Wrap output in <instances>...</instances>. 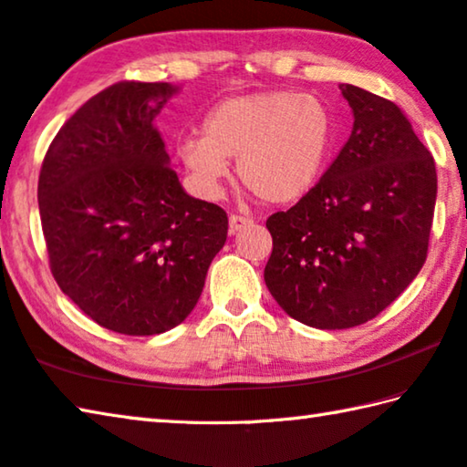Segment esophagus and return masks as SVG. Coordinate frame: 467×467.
Here are the masks:
<instances>
[{
  "instance_id": "esophagus-1",
  "label": "esophagus",
  "mask_w": 467,
  "mask_h": 467,
  "mask_svg": "<svg viewBox=\"0 0 467 467\" xmlns=\"http://www.w3.org/2000/svg\"><path fill=\"white\" fill-rule=\"evenodd\" d=\"M249 224H253V220L247 218V216H231V218H228V231H231V234L241 233L243 228H247Z\"/></svg>"
}]
</instances>
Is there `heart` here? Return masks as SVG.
Instances as JSON below:
<instances>
[{
    "mask_svg": "<svg viewBox=\"0 0 467 467\" xmlns=\"http://www.w3.org/2000/svg\"><path fill=\"white\" fill-rule=\"evenodd\" d=\"M329 107L313 94L265 90L231 97L210 110L202 136L179 140L177 156L193 183L218 193L228 172L264 203H292L317 185L334 146Z\"/></svg>",
    "mask_w": 467,
    "mask_h": 467,
    "instance_id": "obj_1",
    "label": "heart"
}]
</instances>
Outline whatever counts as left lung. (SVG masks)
<instances>
[{
	"instance_id": "left-lung-1",
	"label": "left lung",
	"mask_w": 467,
	"mask_h": 467,
	"mask_svg": "<svg viewBox=\"0 0 467 467\" xmlns=\"http://www.w3.org/2000/svg\"><path fill=\"white\" fill-rule=\"evenodd\" d=\"M354 125L319 183L267 218L264 280L292 319L317 329L367 323L426 262L437 169L395 102L339 86Z\"/></svg>"
}]
</instances>
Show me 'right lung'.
I'll list each match as a JSON object with an SVG mask.
<instances>
[{
	"label": "right lung",
	"mask_w": 467,
	"mask_h": 467,
	"mask_svg": "<svg viewBox=\"0 0 467 467\" xmlns=\"http://www.w3.org/2000/svg\"><path fill=\"white\" fill-rule=\"evenodd\" d=\"M177 92L169 82L109 86L59 130L38 177L53 278L117 334L185 321L226 243V212L185 192L154 128Z\"/></svg>",
	"instance_id": "1"
}]
</instances>
